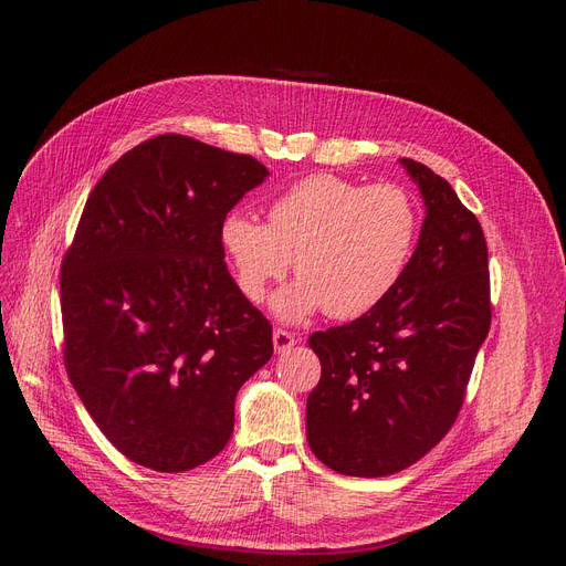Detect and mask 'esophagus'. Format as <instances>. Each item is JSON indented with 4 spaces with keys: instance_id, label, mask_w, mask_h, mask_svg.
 I'll return each instance as SVG.
<instances>
[{
    "instance_id": "obj_1",
    "label": "esophagus",
    "mask_w": 566,
    "mask_h": 566,
    "mask_svg": "<svg viewBox=\"0 0 566 566\" xmlns=\"http://www.w3.org/2000/svg\"><path fill=\"white\" fill-rule=\"evenodd\" d=\"M295 345H297V337L290 331H283V328L273 331V349H276L279 354H285L287 349H293Z\"/></svg>"
}]
</instances>
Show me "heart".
Segmentation results:
<instances>
[{"label":"heart","mask_w":566,"mask_h":566,"mask_svg":"<svg viewBox=\"0 0 566 566\" xmlns=\"http://www.w3.org/2000/svg\"><path fill=\"white\" fill-rule=\"evenodd\" d=\"M418 233V202L403 186L314 175L271 202L269 224L227 214L219 241L250 302H262L295 260L300 279L273 300L276 314L302 321L325 310L347 321L373 312L401 283Z\"/></svg>","instance_id":"obj_1"}]
</instances>
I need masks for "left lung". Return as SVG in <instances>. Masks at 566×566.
I'll list each match as a JSON object with an SVG mask.
<instances>
[{"mask_svg":"<svg viewBox=\"0 0 566 566\" xmlns=\"http://www.w3.org/2000/svg\"><path fill=\"white\" fill-rule=\"evenodd\" d=\"M401 165L427 208L401 283L373 312L310 337L321 380L306 399V441L349 476L401 472L449 434L491 328L482 224L447 179Z\"/></svg>","mask_w":566,"mask_h":566,"instance_id":"8db88e82","label":"left lung"}]
</instances>
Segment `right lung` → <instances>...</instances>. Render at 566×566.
Segmentation results:
<instances>
[{"mask_svg": "<svg viewBox=\"0 0 566 566\" xmlns=\"http://www.w3.org/2000/svg\"><path fill=\"white\" fill-rule=\"evenodd\" d=\"M269 169L181 134L134 146L98 179L61 264L63 364L113 447L156 472L227 447L243 382L273 354L219 229Z\"/></svg>", "mask_w": 566, "mask_h": 566, "instance_id": "1", "label": "right lung"}]
</instances>
